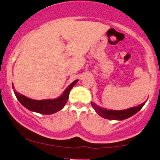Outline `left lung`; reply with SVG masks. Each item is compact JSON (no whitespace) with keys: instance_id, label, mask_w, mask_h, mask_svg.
Masks as SVG:
<instances>
[{"instance_id":"1","label":"left lung","mask_w":160,"mask_h":160,"mask_svg":"<svg viewBox=\"0 0 160 160\" xmlns=\"http://www.w3.org/2000/svg\"><path fill=\"white\" fill-rule=\"evenodd\" d=\"M146 102H142L139 106L135 107H131V108L127 109V110H107V109L101 108V107H98L96 105L94 102H91V105L93 106L94 110L100 116V117H103L104 119H107V120H122L125 119L129 118V117H132L134 114L137 113L139 110L142 109Z\"/></svg>"}]
</instances>
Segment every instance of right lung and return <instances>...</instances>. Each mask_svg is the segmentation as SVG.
<instances>
[{
    "label": "right lung",
    "mask_w": 160,
    "mask_h": 160,
    "mask_svg": "<svg viewBox=\"0 0 160 160\" xmlns=\"http://www.w3.org/2000/svg\"><path fill=\"white\" fill-rule=\"evenodd\" d=\"M78 80H76L73 81L66 90L63 91L60 97L56 99H48V100H32V99L28 98L25 97L18 92L15 90L14 87L12 83V87L13 89L15 96L18 101L21 102L24 107H26L28 110L33 111V112H38L40 114H45V115H49V114H53L54 112H58L59 110H62L64 107L65 104L67 103V100L69 98V94H70V90L73 88V87L77 83Z\"/></svg>",
    "instance_id": "1"
}]
</instances>
